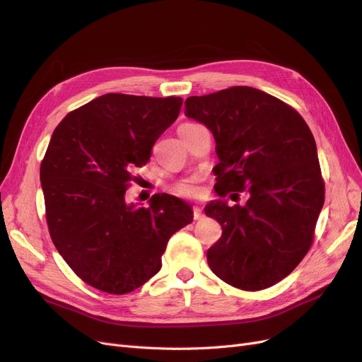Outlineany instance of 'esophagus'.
Masks as SVG:
<instances>
[{
  "instance_id": "1",
  "label": "esophagus",
  "mask_w": 362,
  "mask_h": 362,
  "mask_svg": "<svg viewBox=\"0 0 362 362\" xmlns=\"http://www.w3.org/2000/svg\"><path fill=\"white\" fill-rule=\"evenodd\" d=\"M194 218L195 220H202L204 218V213H202V208L199 205L194 206Z\"/></svg>"
}]
</instances>
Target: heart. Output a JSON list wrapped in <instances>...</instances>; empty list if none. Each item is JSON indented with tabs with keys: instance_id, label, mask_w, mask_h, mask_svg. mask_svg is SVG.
<instances>
[{
	"instance_id": "heart-1",
	"label": "heart",
	"mask_w": 362,
	"mask_h": 362,
	"mask_svg": "<svg viewBox=\"0 0 362 362\" xmlns=\"http://www.w3.org/2000/svg\"><path fill=\"white\" fill-rule=\"evenodd\" d=\"M176 192L185 197H198L201 194V186H199V177L194 176L189 177L183 182H180L176 186Z\"/></svg>"
}]
</instances>
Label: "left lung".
Segmentation results:
<instances>
[{"label": "left lung", "instance_id": "8db88e82", "mask_svg": "<svg viewBox=\"0 0 362 362\" xmlns=\"http://www.w3.org/2000/svg\"><path fill=\"white\" fill-rule=\"evenodd\" d=\"M185 116L213 133L216 192L246 189L245 205H205L221 224L206 251L211 272L243 291L270 288L308 252L325 204L317 145L299 114L259 89L233 86L185 103Z\"/></svg>", "mask_w": 362, "mask_h": 362}]
</instances>
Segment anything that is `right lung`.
Returning a JSON list of instances; mask_svg holds the SVG:
<instances>
[{
  "instance_id": "1",
  "label": "right lung",
  "mask_w": 362,
  "mask_h": 362,
  "mask_svg": "<svg viewBox=\"0 0 362 362\" xmlns=\"http://www.w3.org/2000/svg\"><path fill=\"white\" fill-rule=\"evenodd\" d=\"M180 97L105 93L69 112L41 164L47 223L57 251L92 288L123 295L161 269L168 239L194 218L183 199L126 201L132 171L177 119Z\"/></svg>"
}]
</instances>
